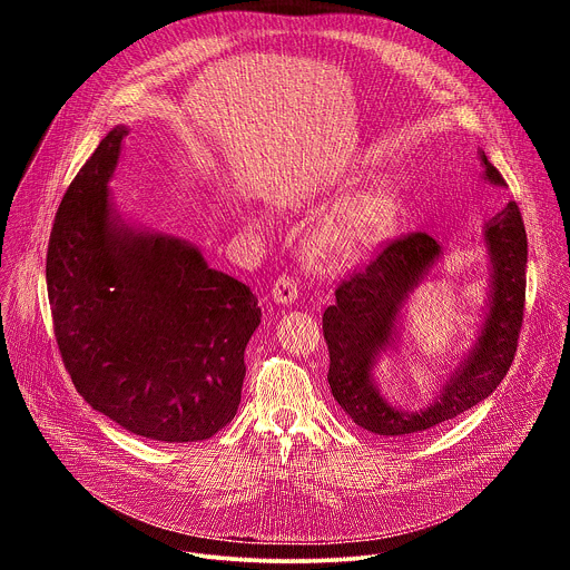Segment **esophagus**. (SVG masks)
I'll return each mask as SVG.
<instances>
[{"mask_svg":"<svg viewBox=\"0 0 570 570\" xmlns=\"http://www.w3.org/2000/svg\"><path fill=\"white\" fill-rule=\"evenodd\" d=\"M273 297L279 304H291L297 299V282L288 275H279L277 282L273 284Z\"/></svg>","mask_w":570,"mask_h":570,"instance_id":"1","label":"esophagus"}]
</instances>
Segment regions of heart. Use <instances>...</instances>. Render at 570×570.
<instances>
[{"mask_svg": "<svg viewBox=\"0 0 570 570\" xmlns=\"http://www.w3.org/2000/svg\"><path fill=\"white\" fill-rule=\"evenodd\" d=\"M399 212V198L385 185L350 196L308 234V262L327 273H343L367 262L394 234Z\"/></svg>", "mask_w": 570, "mask_h": 570, "instance_id": "b5f03b06", "label": "heart"}]
</instances>
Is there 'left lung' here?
<instances>
[{
  "label": "left lung",
  "mask_w": 570,
  "mask_h": 570,
  "mask_svg": "<svg viewBox=\"0 0 570 570\" xmlns=\"http://www.w3.org/2000/svg\"><path fill=\"white\" fill-rule=\"evenodd\" d=\"M484 180L508 187L501 171L480 150ZM492 257V297L475 347L451 374L438 399L424 411L403 413L379 394L372 367L392 343L396 315L426 271L442 255L426 232L403 234L354 271L336 288V304L322 315V334L330 347V385L341 409L376 435H409L433 429L490 396L508 374L523 324L528 236L521 212L510 200L484 227Z\"/></svg>",
  "instance_id": "left-lung-1"
}]
</instances>
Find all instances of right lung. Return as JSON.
Wrapping results in <instances>:
<instances>
[{"label": "right lung", "instance_id": "add662e5", "mask_svg": "<svg viewBox=\"0 0 570 570\" xmlns=\"http://www.w3.org/2000/svg\"><path fill=\"white\" fill-rule=\"evenodd\" d=\"M124 126L67 187L47 248L56 343L76 390L126 431L198 442L238 409L243 352L262 322L246 284L189 243L135 232L110 209Z\"/></svg>", "mask_w": 570, "mask_h": 570}]
</instances>
